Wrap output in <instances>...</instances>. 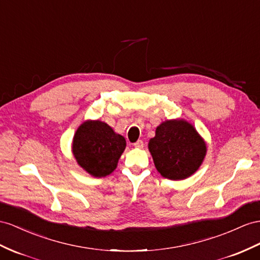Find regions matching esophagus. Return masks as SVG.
<instances>
[{
    "label": "esophagus",
    "instance_id": "obj_1",
    "mask_svg": "<svg viewBox=\"0 0 260 260\" xmlns=\"http://www.w3.org/2000/svg\"><path fill=\"white\" fill-rule=\"evenodd\" d=\"M134 147H136V148H143L144 147V142L143 141H137L134 144Z\"/></svg>",
    "mask_w": 260,
    "mask_h": 260
}]
</instances>
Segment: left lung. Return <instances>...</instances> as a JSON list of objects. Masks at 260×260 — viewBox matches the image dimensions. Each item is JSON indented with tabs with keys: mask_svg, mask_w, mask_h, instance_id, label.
Listing matches in <instances>:
<instances>
[{
	"mask_svg": "<svg viewBox=\"0 0 260 260\" xmlns=\"http://www.w3.org/2000/svg\"><path fill=\"white\" fill-rule=\"evenodd\" d=\"M148 149L164 178L183 180L201 167L208 147L193 125L183 118H175L157 126Z\"/></svg>",
	"mask_w": 260,
	"mask_h": 260,
	"instance_id": "8db88e82",
	"label": "left lung"
}]
</instances>
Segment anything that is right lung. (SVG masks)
I'll list each match as a JSON object with an SVG mask.
<instances>
[{"label":"right lung","mask_w":260,"mask_h":260,"mask_svg":"<svg viewBox=\"0 0 260 260\" xmlns=\"http://www.w3.org/2000/svg\"><path fill=\"white\" fill-rule=\"evenodd\" d=\"M126 147L125 138L102 121L83 122L72 139V154L85 172L103 178L117 167L118 159Z\"/></svg>","instance_id":"1"}]
</instances>
